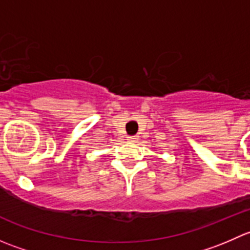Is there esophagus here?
<instances>
[{"mask_svg":"<svg viewBox=\"0 0 250 250\" xmlns=\"http://www.w3.org/2000/svg\"><path fill=\"white\" fill-rule=\"evenodd\" d=\"M127 140L129 141V143H137L138 137H135V135H133V137H128Z\"/></svg>","mask_w":250,"mask_h":250,"instance_id":"1","label":"esophagus"}]
</instances>
